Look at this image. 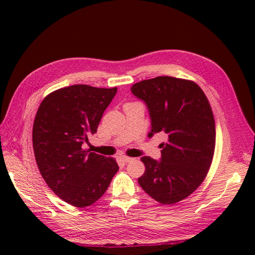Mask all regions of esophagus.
<instances>
[{"instance_id": "esophagus-1", "label": "esophagus", "mask_w": 255, "mask_h": 255, "mask_svg": "<svg viewBox=\"0 0 255 255\" xmlns=\"http://www.w3.org/2000/svg\"><path fill=\"white\" fill-rule=\"evenodd\" d=\"M120 159H122L123 162H125V163H129V162H131L132 161V157H129V156H127V155H120Z\"/></svg>"}]
</instances>
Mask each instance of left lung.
Here are the masks:
<instances>
[{
	"mask_svg": "<svg viewBox=\"0 0 255 255\" xmlns=\"http://www.w3.org/2000/svg\"><path fill=\"white\" fill-rule=\"evenodd\" d=\"M144 100L152 119V132L166 133L161 162L141 157L145 173L138 183L162 205L185 199L204 182L213 162L216 128L210 103L193 81L157 76L131 86Z\"/></svg>",
	"mask_w": 255,
	"mask_h": 255,
	"instance_id": "8db88e82",
	"label": "left lung"
}]
</instances>
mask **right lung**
<instances>
[{
    "mask_svg": "<svg viewBox=\"0 0 255 255\" xmlns=\"http://www.w3.org/2000/svg\"><path fill=\"white\" fill-rule=\"evenodd\" d=\"M117 88L75 84L41 101L32 128V145L42 179L55 195L79 208L105 195L119 166L115 158L83 148Z\"/></svg>",
    "mask_w": 255,
    "mask_h": 255,
    "instance_id": "1",
    "label": "right lung"
}]
</instances>
